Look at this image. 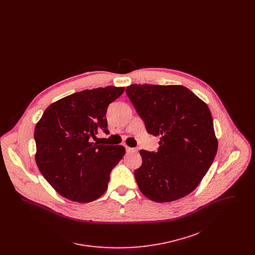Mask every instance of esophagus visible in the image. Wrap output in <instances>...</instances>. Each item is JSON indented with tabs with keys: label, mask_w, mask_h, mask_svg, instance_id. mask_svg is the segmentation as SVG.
<instances>
[{
	"label": "esophagus",
	"mask_w": 255,
	"mask_h": 255,
	"mask_svg": "<svg viewBox=\"0 0 255 255\" xmlns=\"http://www.w3.org/2000/svg\"><path fill=\"white\" fill-rule=\"evenodd\" d=\"M126 151H127L128 153H134V152H136V149H134V148H130V147L126 146Z\"/></svg>",
	"instance_id": "esophagus-1"
}]
</instances>
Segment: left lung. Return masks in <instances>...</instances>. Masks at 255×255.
Wrapping results in <instances>:
<instances>
[{"label":"left lung","instance_id":"1","mask_svg":"<svg viewBox=\"0 0 255 255\" xmlns=\"http://www.w3.org/2000/svg\"><path fill=\"white\" fill-rule=\"evenodd\" d=\"M125 92L147 132L160 137L158 152L139 151L142 164L134 170L139 190L157 203L190 194L218 149L209 108L182 85L133 84Z\"/></svg>","mask_w":255,"mask_h":255}]
</instances>
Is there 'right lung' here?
Instances as JSON below:
<instances>
[{
    "mask_svg": "<svg viewBox=\"0 0 255 255\" xmlns=\"http://www.w3.org/2000/svg\"><path fill=\"white\" fill-rule=\"evenodd\" d=\"M124 87L84 90L53 102L34 130L35 161L41 174L61 196L90 203L107 190L110 173L125 155L122 145L93 142L107 132L106 112Z\"/></svg>",
    "mask_w": 255,
    "mask_h": 255,
    "instance_id": "add662e5",
    "label": "right lung"
}]
</instances>
